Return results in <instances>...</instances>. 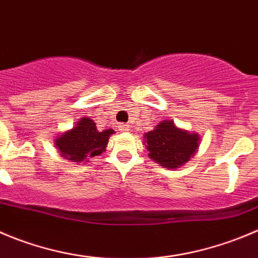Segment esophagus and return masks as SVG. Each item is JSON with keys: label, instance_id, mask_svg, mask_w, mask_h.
<instances>
[{"label": "esophagus", "instance_id": "1", "mask_svg": "<svg viewBox=\"0 0 258 258\" xmlns=\"http://www.w3.org/2000/svg\"><path fill=\"white\" fill-rule=\"evenodd\" d=\"M117 127H119L120 132H127V131H129V125H127V124H119V126H117Z\"/></svg>", "mask_w": 258, "mask_h": 258}]
</instances>
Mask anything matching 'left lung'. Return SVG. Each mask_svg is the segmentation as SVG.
I'll list each match as a JSON object with an SVG mask.
<instances>
[{
    "label": "left lung",
    "mask_w": 258,
    "mask_h": 258,
    "mask_svg": "<svg viewBox=\"0 0 258 258\" xmlns=\"http://www.w3.org/2000/svg\"><path fill=\"white\" fill-rule=\"evenodd\" d=\"M149 158L163 167L178 168L194 156L199 147V136L181 131L171 121H162L144 134Z\"/></svg>",
    "instance_id": "left-lung-1"
}]
</instances>
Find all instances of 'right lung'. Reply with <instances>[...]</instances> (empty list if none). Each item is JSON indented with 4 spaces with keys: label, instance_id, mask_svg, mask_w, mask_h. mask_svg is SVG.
<instances>
[{
    "label": "right lung",
    "instance_id": "obj_1",
    "mask_svg": "<svg viewBox=\"0 0 258 258\" xmlns=\"http://www.w3.org/2000/svg\"><path fill=\"white\" fill-rule=\"evenodd\" d=\"M112 129L97 132L96 124L88 117H83L72 131L67 132L55 141L63 158L72 162H82L83 159L100 156L106 148Z\"/></svg>",
    "mask_w": 258,
    "mask_h": 258
}]
</instances>
